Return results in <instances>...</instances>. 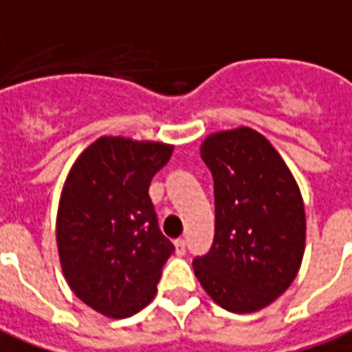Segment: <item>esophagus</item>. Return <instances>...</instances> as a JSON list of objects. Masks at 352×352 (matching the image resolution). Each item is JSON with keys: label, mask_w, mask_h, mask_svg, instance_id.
Segmentation results:
<instances>
[{"label": "esophagus", "mask_w": 352, "mask_h": 352, "mask_svg": "<svg viewBox=\"0 0 352 352\" xmlns=\"http://www.w3.org/2000/svg\"><path fill=\"white\" fill-rule=\"evenodd\" d=\"M173 246H175L177 254L183 256L184 250H186V242H184V239H177V241H173Z\"/></svg>", "instance_id": "esophagus-1"}]
</instances>
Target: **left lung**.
Returning a JSON list of instances; mask_svg holds the SVG:
<instances>
[{
    "label": "left lung",
    "instance_id": "8db88e82",
    "mask_svg": "<svg viewBox=\"0 0 352 352\" xmlns=\"http://www.w3.org/2000/svg\"><path fill=\"white\" fill-rule=\"evenodd\" d=\"M201 158L214 179V242L194 272L228 311L254 314L285 293L306 248V212L295 175L250 126L212 132Z\"/></svg>",
    "mask_w": 352,
    "mask_h": 352
}]
</instances>
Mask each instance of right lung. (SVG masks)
<instances>
[{
  "instance_id": "right-lung-1",
  "label": "right lung",
  "mask_w": 352,
  "mask_h": 352,
  "mask_svg": "<svg viewBox=\"0 0 352 352\" xmlns=\"http://www.w3.org/2000/svg\"><path fill=\"white\" fill-rule=\"evenodd\" d=\"M171 153V143L100 136L65 179L56 220L61 270L70 291L106 317H130L156 295L173 244L158 229L149 184Z\"/></svg>"
}]
</instances>
